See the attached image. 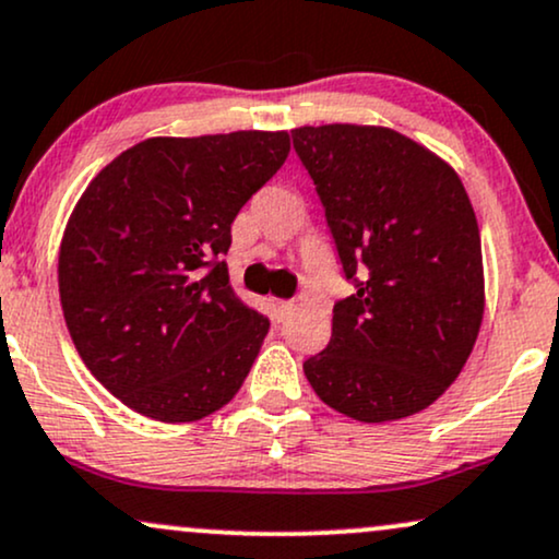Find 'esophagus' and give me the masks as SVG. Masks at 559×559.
<instances>
[{
    "label": "esophagus",
    "instance_id": "34e87169",
    "mask_svg": "<svg viewBox=\"0 0 559 559\" xmlns=\"http://www.w3.org/2000/svg\"><path fill=\"white\" fill-rule=\"evenodd\" d=\"M269 306H272V313H274V319H277V321H285L287 317H290V311H293L290 300L272 298V300H269Z\"/></svg>",
    "mask_w": 559,
    "mask_h": 559
}]
</instances>
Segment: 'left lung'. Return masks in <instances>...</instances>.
Returning <instances> with one entry per match:
<instances>
[{
	"label": "left lung",
	"mask_w": 559,
	"mask_h": 559,
	"mask_svg": "<svg viewBox=\"0 0 559 559\" xmlns=\"http://www.w3.org/2000/svg\"><path fill=\"white\" fill-rule=\"evenodd\" d=\"M350 298L304 364L330 408L364 424L429 408L463 371L484 319L478 222L442 156L382 124L295 128Z\"/></svg>",
	"instance_id": "8db88e82"
}]
</instances>
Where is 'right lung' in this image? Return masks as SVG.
I'll return each mask as SVG.
<instances>
[{
  "label": "right lung",
  "mask_w": 559,
  "mask_h": 559,
  "mask_svg": "<svg viewBox=\"0 0 559 559\" xmlns=\"http://www.w3.org/2000/svg\"><path fill=\"white\" fill-rule=\"evenodd\" d=\"M287 154V130L156 135L78 199L59 242L64 324L130 411L190 424L238 395L269 321L229 287L222 253L235 216Z\"/></svg>",
  "instance_id": "add662e5"
}]
</instances>
